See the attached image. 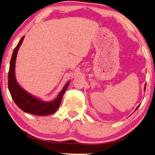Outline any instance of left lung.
Listing matches in <instances>:
<instances>
[{
    "label": "left lung",
    "mask_w": 155,
    "mask_h": 155,
    "mask_svg": "<svg viewBox=\"0 0 155 155\" xmlns=\"http://www.w3.org/2000/svg\"><path fill=\"white\" fill-rule=\"evenodd\" d=\"M146 84L145 85V87H144V90H145V91H146ZM139 106H140V105H139V106H137V108H136V110H137V109H138V108L139 107Z\"/></svg>",
    "instance_id": "8db88e82"
}]
</instances>
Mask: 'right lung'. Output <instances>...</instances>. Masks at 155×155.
<instances>
[{
	"mask_svg": "<svg viewBox=\"0 0 155 155\" xmlns=\"http://www.w3.org/2000/svg\"><path fill=\"white\" fill-rule=\"evenodd\" d=\"M25 36L22 38L12 54L10 60L9 70L8 73V88L12 97L18 106V108L26 112L33 115L45 116L55 113L60 105L63 95L69 84L70 81L66 84L63 89L60 91L58 97L51 101H45L34 97L24 90L17 82L15 75V64H16L18 51L21 45Z\"/></svg>",
	"mask_w": 155,
	"mask_h": 155,
	"instance_id": "obj_1",
	"label": "right lung"
}]
</instances>
